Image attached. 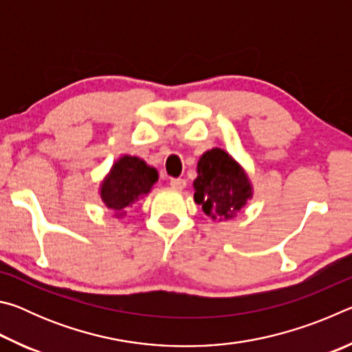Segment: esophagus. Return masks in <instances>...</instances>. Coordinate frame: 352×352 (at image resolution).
Listing matches in <instances>:
<instances>
[{
  "instance_id": "34e87169",
  "label": "esophagus",
  "mask_w": 352,
  "mask_h": 352,
  "mask_svg": "<svg viewBox=\"0 0 352 352\" xmlns=\"http://www.w3.org/2000/svg\"><path fill=\"white\" fill-rule=\"evenodd\" d=\"M170 186L177 190H183L186 188V180H183V178H172Z\"/></svg>"
}]
</instances>
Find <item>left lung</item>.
<instances>
[{
  "mask_svg": "<svg viewBox=\"0 0 352 352\" xmlns=\"http://www.w3.org/2000/svg\"><path fill=\"white\" fill-rule=\"evenodd\" d=\"M194 200L212 220L236 217L253 197L252 182L242 166L223 148L214 147L201 155L194 180Z\"/></svg>",
  "mask_w": 352,
  "mask_h": 352,
  "instance_id": "8db88e82",
  "label": "left lung"
}]
</instances>
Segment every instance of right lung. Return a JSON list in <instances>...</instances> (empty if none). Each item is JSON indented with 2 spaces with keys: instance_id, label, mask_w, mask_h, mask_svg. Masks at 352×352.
Returning <instances> with one entry per match:
<instances>
[{
  "instance_id": "obj_1",
  "label": "right lung",
  "mask_w": 352,
  "mask_h": 352,
  "mask_svg": "<svg viewBox=\"0 0 352 352\" xmlns=\"http://www.w3.org/2000/svg\"><path fill=\"white\" fill-rule=\"evenodd\" d=\"M157 182V169L138 157L122 155L100 182V199L115 217H122L124 210L151 192Z\"/></svg>"
}]
</instances>
